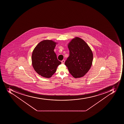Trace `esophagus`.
I'll return each mask as SVG.
<instances>
[{
	"instance_id": "obj_1",
	"label": "esophagus",
	"mask_w": 124,
	"mask_h": 124,
	"mask_svg": "<svg viewBox=\"0 0 124 124\" xmlns=\"http://www.w3.org/2000/svg\"><path fill=\"white\" fill-rule=\"evenodd\" d=\"M62 63H65V60H63L62 61H61Z\"/></svg>"
}]
</instances>
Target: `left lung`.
I'll return each instance as SVG.
<instances>
[{
    "label": "left lung",
    "instance_id": "left-lung-1",
    "mask_svg": "<svg viewBox=\"0 0 124 124\" xmlns=\"http://www.w3.org/2000/svg\"><path fill=\"white\" fill-rule=\"evenodd\" d=\"M69 56L65 64L74 78L83 77L91 68L93 60L92 50L82 39L76 37L68 45Z\"/></svg>",
    "mask_w": 124,
    "mask_h": 124
}]
</instances>
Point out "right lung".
I'll use <instances>...</instances> for the list:
<instances>
[{
  "instance_id": "add662e5",
  "label": "right lung",
  "mask_w": 124,
  "mask_h": 124,
  "mask_svg": "<svg viewBox=\"0 0 124 124\" xmlns=\"http://www.w3.org/2000/svg\"><path fill=\"white\" fill-rule=\"evenodd\" d=\"M56 44L52 40H43L37 45L32 52V66L38 74L44 78L52 77L61 63L54 51Z\"/></svg>"
}]
</instances>
